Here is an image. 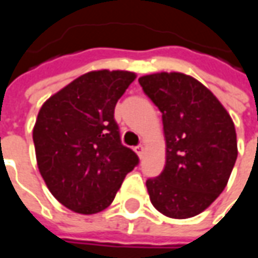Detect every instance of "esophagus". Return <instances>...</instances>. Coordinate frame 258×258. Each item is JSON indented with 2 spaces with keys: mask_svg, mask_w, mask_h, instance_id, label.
<instances>
[{
  "mask_svg": "<svg viewBox=\"0 0 258 258\" xmlns=\"http://www.w3.org/2000/svg\"><path fill=\"white\" fill-rule=\"evenodd\" d=\"M135 152H137V155L140 156L142 159V156H144V154H145V147L144 145H138V147H135Z\"/></svg>",
  "mask_w": 258,
  "mask_h": 258,
  "instance_id": "obj_1",
  "label": "esophagus"
}]
</instances>
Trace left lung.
Returning <instances> with one entry per match:
<instances>
[{"label":"left lung","instance_id":"8db88e82","mask_svg":"<svg viewBox=\"0 0 258 258\" xmlns=\"http://www.w3.org/2000/svg\"><path fill=\"white\" fill-rule=\"evenodd\" d=\"M140 85L162 113L166 165L147 180L151 203L174 219L207 210L228 184L237 158L235 124L212 92L181 73L144 75Z\"/></svg>","mask_w":258,"mask_h":258}]
</instances>
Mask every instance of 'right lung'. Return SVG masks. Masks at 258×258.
Listing matches in <instances>:
<instances>
[{"label":"right lung","instance_id":"1","mask_svg":"<svg viewBox=\"0 0 258 258\" xmlns=\"http://www.w3.org/2000/svg\"><path fill=\"white\" fill-rule=\"evenodd\" d=\"M130 71H91L43 103L33 127L36 160L50 192L68 210L92 215L113 203L138 165L124 147L114 107L135 79Z\"/></svg>","mask_w":258,"mask_h":258}]
</instances>
